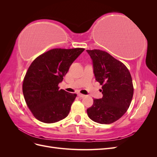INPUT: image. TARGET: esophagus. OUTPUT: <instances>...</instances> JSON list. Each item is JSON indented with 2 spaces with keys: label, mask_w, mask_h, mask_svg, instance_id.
I'll list each match as a JSON object with an SVG mask.
<instances>
[{
  "label": "esophagus",
  "mask_w": 157,
  "mask_h": 157,
  "mask_svg": "<svg viewBox=\"0 0 157 157\" xmlns=\"http://www.w3.org/2000/svg\"><path fill=\"white\" fill-rule=\"evenodd\" d=\"M78 96H79V97H80V98H84L85 96V95H84V94H80V93H78Z\"/></svg>",
  "instance_id": "esophagus-1"
}]
</instances>
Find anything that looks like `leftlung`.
I'll return each mask as SVG.
<instances>
[{"label": "left lung", "instance_id": "8db88e82", "mask_svg": "<svg viewBox=\"0 0 157 157\" xmlns=\"http://www.w3.org/2000/svg\"><path fill=\"white\" fill-rule=\"evenodd\" d=\"M92 60L94 76L102 85L103 98L94 99L87 109L93 121L103 124H111L124 115L129 107L134 94L129 71L120 61L100 50H87Z\"/></svg>", "mask_w": 157, "mask_h": 157}]
</instances>
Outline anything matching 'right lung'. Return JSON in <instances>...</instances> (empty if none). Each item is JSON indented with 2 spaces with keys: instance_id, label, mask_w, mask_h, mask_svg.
Segmentation results:
<instances>
[{
  "instance_id": "add662e5",
  "label": "right lung",
  "mask_w": 157,
  "mask_h": 157,
  "mask_svg": "<svg viewBox=\"0 0 157 157\" xmlns=\"http://www.w3.org/2000/svg\"><path fill=\"white\" fill-rule=\"evenodd\" d=\"M84 48L50 50L33 61L23 82L25 102L37 120L54 123L67 117L77 97L58 84Z\"/></svg>"
}]
</instances>
